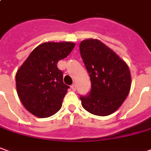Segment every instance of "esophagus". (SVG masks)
<instances>
[{
  "mask_svg": "<svg viewBox=\"0 0 151 151\" xmlns=\"http://www.w3.org/2000/svg\"><path fill=\"white\" fill-rule=\"evenodd\" d=\"M71 88L73 91H76V85L75 84H73L71 86Z\"/></svg>",
  "mask_w": 151,
  "mask_h": 151,
  "instance_id": "esophagus-1",
  "label": "esophagus"
}]
</instances>
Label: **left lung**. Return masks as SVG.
Wrapping results in <instances>:
<instances>
[{
	"instance_id": "1",
	"label": "left lung",
	"mask_w": 151,
	"mask_h": 151,
	"mask_svg": "<svg viewBox=\"0 0 151 151\" xmlns=\"http://www.w3.org/2000/svg\"><path fill=\"white\" fill-rule=\"evenodd\" d=\"M79 50L92 85L88 95L80 96L82 106L96 116L113 113L130 92L132 78L129 68L113 50L98 40L82 41Z\"/></svg>"
}]
</instances>
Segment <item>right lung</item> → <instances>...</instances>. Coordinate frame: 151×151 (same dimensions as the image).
Returning <instances> with one entry per match:
<instances>
[{
    "instance_id": "right-lung-1",
    "label": "right lung",
    "mask_w": 151,
    "mask_h": 151,
    "mask_svg": "<svg viewBox=\"0 0 151 151\" xmlns=\"http://www.w3.org/2000/svg\"><path fill=\"white\" fill-rule=\"evenodd\" d=\"M72 42H47L33 50L15 75L16 90L22 104L34 116L45 118L62 106L69 87L63 83L59 60L73 50Z\"/></svg>"
}]
</instances>
